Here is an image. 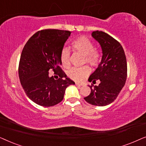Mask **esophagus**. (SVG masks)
Instances as JSON below:
<instances>
[{
  "label": "esophagus",
  "mask_w": 146,
  "mask_h": 146,
  "mask_svg": "<svg viewBox=\"0 0 146 146\" xmlns=\"http://www.w3.org/2000/svg\"><path fill=\"white\" fill-rule=\"evenodd\" d=\"M75 84L77 86H82L83 84H80V83H78V82H76Z\"/></svg>",
  "instance_id": "obj_1"
}]
</instances>
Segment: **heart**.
<instances>
[{
    "label": "heart",
    "mask_w": 146,
    "mask_h": 146,
    "mask_svg": "<svg viewBox=\"0 0 146 146\" xmlns=\"http://www.w3.org/2000/svg\"><path fill=\"white\" fill-rule=\"evenodd\" d=\"M72 47L74 50L78 52L84 56V61L89 63L93 66H97L101 61V54L98 50L94 48L93 42L84 36H82L72 42ZM69 50L63 48L61 51L60 59L62 64L66 68L70 66ZM91 70L88 66L82 67H74L68 72V76L71 79L77 82L82 81L90 73Z\"/></svg>",
    "instance_id": "1"
}]
</instances>
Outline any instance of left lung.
Listing matches in <instances>:
<instances>
[{"mask_svg":"<svg viewBox=\"0 0 146 146\" xmlns=\"http://www.w3.org/2000/svg\"><path fill=\"white\" fill-rule=\"evenodd\" d=\"M92 36L99 42L102 50L101 62L90 76L88 81L100 80L98 86H89L91 92L84 98L88 103L104 106L116 99L124 86L127 78V62L120 43L102 31H94Z\"/></svg>","mask_w":146,"mask_h":146,"instance_id":"8db88e82","label":"left lung"}]
</instances>
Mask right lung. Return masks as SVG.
Segmentation results:
<instances>
[{
    "instance_id": "obj_1",
    "label": "right lung",
    "mask_w": 146,
    "mask_h": 146,
    "mask_svg": "<svg viewBox=\"0 0 146 146\" xmlns=\"http://www.w3.org/2000/svg\"><path fill=\"white\" fill-rule=\"evenodd\" d=\"M70 34L62 30H42L31 37L22 51L20 81L27 96L38 105H56L63 100L66 88L75 84L60 68L61 51ZM50 69L58 79L49 76Z\"/></svg>"
}]
</instances>
